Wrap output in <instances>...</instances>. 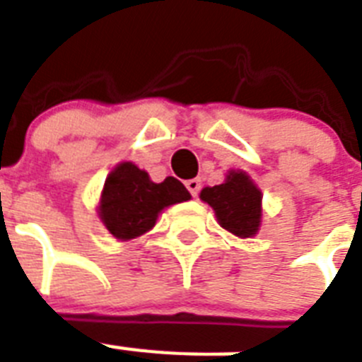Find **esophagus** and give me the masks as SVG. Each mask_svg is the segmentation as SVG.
Masks as SVG:
<instances>
[{
	"instance_id": "34e87169",
	"label": "esophagus",
	"mask_w": 362,
	"mask_h": 362,
	"mask_svg": "<svg viewBox=\"0 0 362 362\" xmlns=\"http://www.w3.org/2000/svg\"><path fill=\"white\" fill-rule=\"evenodd\" d=\"M185 185H187L188 192L192 194L194 198H196V196L199 194V188H202V181H199V179H188Z\"/></svg>"
}]
</instances>
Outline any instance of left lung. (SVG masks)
Wrapping results in <instances>:
<instances>
[{"instance_id":"1","label":"left lung","mask_w":362,"mask_h":362,"mask_svg":"<svg viewBox=\"0 0 362 362\" xmlns=\"http://www.w3.org/2000/svg\"><path fill=\"white\" fill-rule=\"evenodd\" d=\"M202 199L216 213L223 229L237 237H252L261 222V190L244 172H231L226 183L202 190Z\"/></svg>"}]
</instances>
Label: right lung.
<instances>
[{"label":"right lung","mask_w":362,"mask_h":362,"mask_svg":"<svg viewBox=\"0 0 362 362\" xmlns=\"http://www.w3.org/2000/svg\"><path fill=\"white\" fill-rule=\"evenodd\" d=\"M187 199H190V194L175 177L153 183L148 172L136 168L133 163H122L105 181L100 218L116 238L129 240L153 228L157 214L164 207Z\"/></svg>","instance_id":"1"}]
</instances>
